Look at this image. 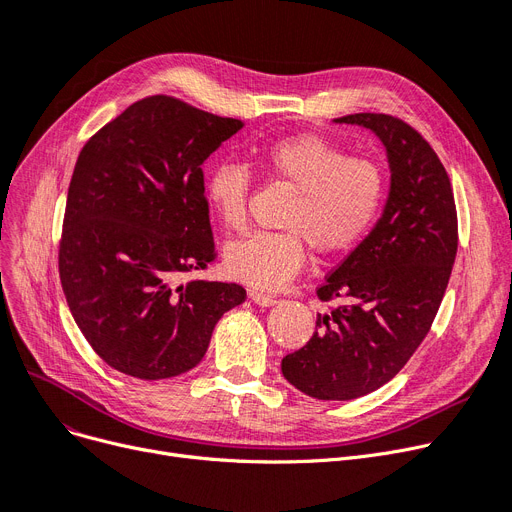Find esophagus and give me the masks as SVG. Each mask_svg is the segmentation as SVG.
Segmentation results:
<instances>
[{"instance_id":"34e87169","label":"esophagus","mask_w":512,"mask_h":512,"mask_svg":"<svg viewBox=\"0 0 512 512\" xmlns=\"http://www.w3.org/2000/svg\"><path fill=\"white\" fill-rule=\"evenodd\" d=\"M249 297H251L257 305H261V307H272V305H276V303H278V299H276V297H272V295H265V293H259V291H251V293H249Z\"/></svg>"}]
</instances>
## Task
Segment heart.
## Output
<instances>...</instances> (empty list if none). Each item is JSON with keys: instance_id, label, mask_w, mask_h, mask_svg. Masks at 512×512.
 I'll list each match as a JSON object with an SVG mask.
<instances>
[{"instance_id": "b5f03b06", "label": "heart", "mask_w": 512, "mask_h": 512, "mask_svg": "<svg viewBox=\"0 0 512 512\" xmlns=\"http://www.w3.org/2000/svg\"><path fill=\"white\" fill-rule=\"evenodd\" d=\"M268 180L295 190L282 215V232H255L232 242L226 268L232 278L274 291L293 280L305 263V240L320 255L349 251L379 217L385 173L320 133H297L253 150ZM253 177L238 163H219L207 177V198L217 217L242 230L249 215Z\"/></svg>"}]
</instances>
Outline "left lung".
I'll return each mask as SVG.
<instances>
[{
  "instance_id": "1",
  "label": "left lung",
  "mask_w": 512,
  "mask_h": 512,
  "mask_svg": "<svg viewBox=\"0 0 512 512\" xmlns=\"http://www.w3.org/2000/svg\"><path fill=\"white\" fill-rule=\"evenodd\" d=\"M372 129L387 148L391 190L374 230L316 288L341 305L282 360L284 379L316 399L372 393L427 337L458 251V215L446 167L406 121L383 113L335 119Z\"/></svg>"
}]
</instances>
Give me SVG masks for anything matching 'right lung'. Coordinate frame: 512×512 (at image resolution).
<instances>
[{
    "instance_id": "right-lung-1",
    "label": "right lung",
    "mask_w": 512,
    "mask_h": 512,
    "mask_svg": "<svg viewBox=\"0 0 512 512\" xmlns=\"http://www.w3.org/2000/svg\"><path fill=\"white\" fill-rule=\"evenodd\" d=\"M242 127L157 94L81 148L58 272L79 330L110 368L142 381L188 372L219 318L247 299L240 284L184 278L217 257L203 163Z\"/></svg>"
}]
</instances>
